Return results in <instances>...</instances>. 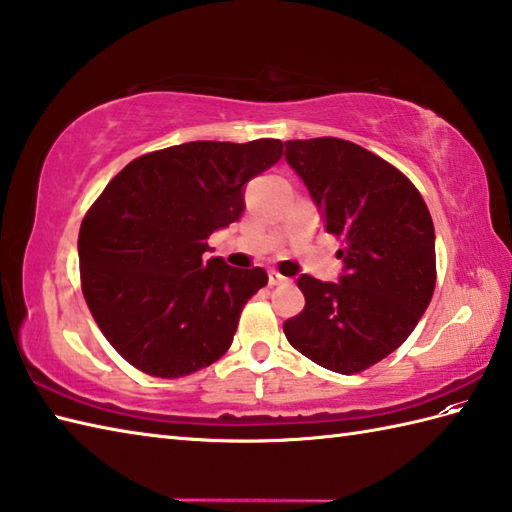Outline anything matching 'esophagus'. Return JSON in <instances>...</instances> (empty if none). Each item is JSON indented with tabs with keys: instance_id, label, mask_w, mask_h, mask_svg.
<instances>
[{
	"instance_id": "34e87169",
	"label": "esophagus",
	"mask_w": 512,
	"mask_h": 512,
	"mask_svg": "<svg viewBox=\"0 0 512 512\" xmlns=\"http://www.w3.org/2000/svg\"><path fill=\"white\" fill-rule=\"evenodd\" d=\"M268 284L270 286H288V284H292V281L288 277H284V275H279L277 270H270V273H268Z\"/></svg>"
}]
</instances>
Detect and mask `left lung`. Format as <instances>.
<instances>
[{
	"mask_svg": "<svg viewBox=\"0 0 512 512\" xmlns=\"http://www.w3.org/2000/svg\"><path fill=\"white\" fill-rule=\"evenodd\" d=\"M325 231L343 237L339 281L301 275L290 345L317 365L356 374L407 341L436 288V231L418 189L372 151L341 138L286 140Z\"/></svg>",
	"mask_w": 512,
	"mask_h": 512,
	"instance_id": "8db88e82",
	"label": "left lung"
}]
</instances>
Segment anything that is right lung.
Instances as JSON below:
<instances>
[{
	"instance_id": "obj_1",
	"label": "right lung",
	"mask_w": 512,
	"mask_h": 512,
	"mask_svg": "<svg viewBox=\"0 0 512 512\" xmlns=\"http://www.w3.org/2000/svg\"><path fill=\"white\" fill-rule=\"evenodd\" d=\"M281 154L275 138L160 149L129 162L85 215V301L105 339L140 372L189 376L231 347L239 312L268 275L206 257V239L242 217L246 182Z\"/></svg>"
}]
</instances>
